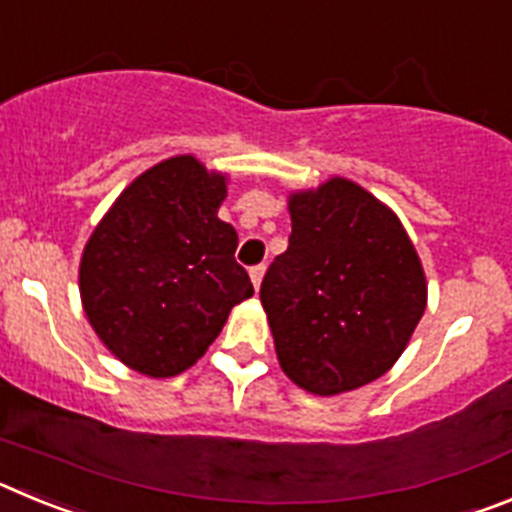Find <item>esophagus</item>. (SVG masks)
<instances>
[{
	"instance_id": "1",
	"label": "esophagus",
	"mask_w": 512,
	"mask_h": 512,
	"mask_svg": "<svg viewBox=\"0 0 512 512\" xmlns=\"http://www.w3.org/2000/svg\"><path fill=\"white\" fill-rule=\"evenodd\" d=\"M264 274H266V266L259 264V266H251V271H248V277H251L253 287L259 289L261 282H264Z\"/></svg>"
}]
</instances>
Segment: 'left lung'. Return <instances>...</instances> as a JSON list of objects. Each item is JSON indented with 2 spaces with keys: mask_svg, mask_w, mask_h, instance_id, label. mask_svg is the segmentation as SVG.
I'll list each match as a JSON object with an SVG mask.
<instances>
[{
  "mask_svg": "<svg viewBox=\"0 0 512 512\" xmlns=\"http://www.w3.org/2000/svg\"><path fill=\"white\" fill-rule=\"evenodd\" d=\"M292 235L261 282L282 372L320 397L387 374L410 343L428 282L400 217L351 179L289 194Z\"/></svg>",
  "mask_w": 512,
  "mask_h": 512,
  "instance_id": "obj_1",
  "label": "left lung"
}]
</instances>
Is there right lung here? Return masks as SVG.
<instances>
[{"label": "right lung", "instance_id": "1", "mask_svg": "<svg viewBox=\"0 0 512 512\" xmlns=\"http://www.w3.org/2000/svg\"><path fill=\"white\" fill-rule=\"evenodd\" d=\"M228 174L184 153L135 176L89 235L81 305L112 356L153 379L205 356L230 310L253 295L238 233L217 210Z\"/></svg>", "mask_w": 512, "mask_h": 512}]
</instances>
